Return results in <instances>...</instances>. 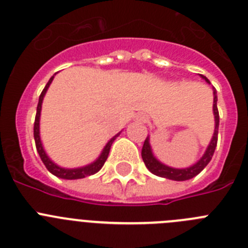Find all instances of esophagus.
<instances>
[{
	"label": "esophagus",
	"instance_id": "obj_1",
	"mask_svg": "<svg viewBox=\"0 0 248 248\" xmlns=\"http://www.w3.org/2000/svg\"><path fill=\"white\" fill-rule=\"evenodd\" d=\"M138 119L140 120V122H145V115H139V117H138Z\"/></svg>",
	"mask_w": 248,
	"mask_h": 248
}]
</instances>
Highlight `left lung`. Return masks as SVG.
<instances>
[{"instance_id": "1", "label": "left lung", "mask_w": 248, "mask_h": 248, "mask_svg": "<svg viewBox=\"0 0 248 248\" xmlns=\"http://www.w3.org/2000/svg\"><path fill=\"white\" fill-rule=\"evenodd\" d=\"M202 79H205L206 82L210 83V80L206 78V77L201 76ZM214 117H215V130L214 135L211 138V141H210L209 146L206 148V151L203 153L202 156L194 164V165L189 166V168L184 169H176L171 168V166H168L165 164H163L161 161L156 159L153 154V150H151L150 145V139L149 137L146 138L145 141H144L143 149H141V157H143V161L145 163V166L148 168V170L150 172H153L154 175L160 177H165L169 180H175V181H185L190 180L192 177H195L196 175L200 174L203 170L207 164L210 163V160L212 159V155L215 153V149L217 145V134H218V123H220V117H218V110H217V93H216V89L214 88Z\"/></svg>"}]
</instances>
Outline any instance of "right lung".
<instances>
[{"instance_id":"right-lung-1","label":"right lung","mask_w":248,"mask_h":248,"mask_svg":"<svg viewBox=\"0 0 248 248\" xmlns=\"http://www.w3.org/2000/svg\"><path fill=\"white\" fill-rule=\"evenodd\" d=\"M56 76V74H54ZM53 77H50V79L48 80V83L46 84L45 89L42 91L41 95H39L38 105H37V113H36V119H34V128H33V135H34V141H36V148L37 151H38L39 156H41V160L43 161V164L46 165L47 170L49 172L54 175L57 177H61V179H65V180H77V179H83L85 176H91V175L95 174L103 168L104 165L105 160L108 159L109 151H110V146L113 144V141L117 139V137H119L120 133H118L117 135H114L110 140H109L107 145L104 146V149L102 150L99 156L94 160L93 163L88 164L85 166H80V168H73V169H68V168H62V166L57 165L54 161L50 160V157L48 156L47 153H46L45 148H43L42 140H41V135H39V119H41V110H42V102L43 98H45L46 93H47L48 88H49L50 83L53 80Z\"/></svg>"}]
</instances>
